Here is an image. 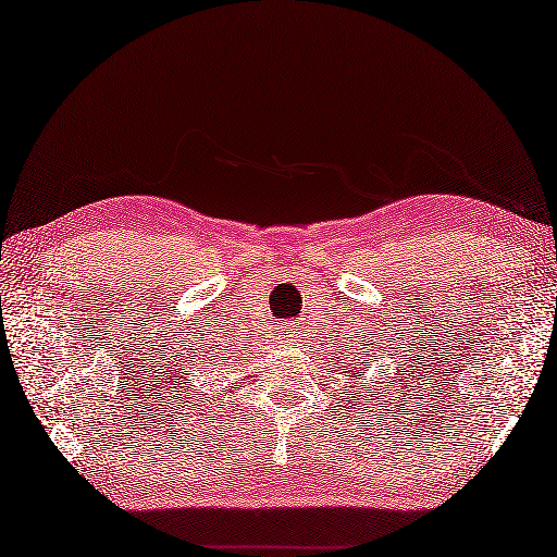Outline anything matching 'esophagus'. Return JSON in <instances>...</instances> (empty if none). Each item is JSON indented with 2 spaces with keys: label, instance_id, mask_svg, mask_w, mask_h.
Wrapping results in <instances>:
<instances>
[{
  "label": "esophagus",
  "instance_id": "34e87169",
  "mask_svg": "<svg viewBox=\"0 0 557 557\" xmlns=\"http://www.w3.org/2000/svg\"><path fill=\"white\" fill-rule=\"evenodd\" d=\"M289 334H292V332H289Z\"/></svg>",
  "mask_w": 557,
  "mask_h": 557
}]
</instances>
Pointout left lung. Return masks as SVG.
<instances>
[{
  "mask_svg": "<svg viewBox=\"0 0 557 557\" xmlns=\"http://www.w3.org/2000/svg\"><path fill=\"white\" fill-rule=\"evenodd\" d=\"M362 352H364V350H362ZM367 352H369V350H367ZM348 364H350V367H348V376H352V379H355V376H364V374H367V367H364L362 362L348 360ZM395 407H397V405H395Z\"/></svg>",
  "mask_w": 557,
  "mask_h": 557,
  "instance_id": "8db88e82",
  "label": "left lung"
}]
</instances>
